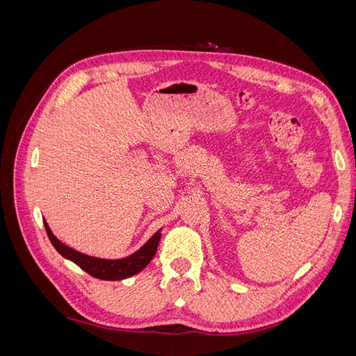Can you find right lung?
<instances>
[{"label": "right lung", "instance_id": "obj_1", "mask_svg": "<svg viewBox=\"0 0 356 356\" xmlns=\"http://www.w3.org/2000/svg\"><path fill=\"white\" fill-rule=\"evenodd\" d=\"M44 227L50 242L56 248V251L62 257H65L68 260L74 261L90 276L105 279V281H118V279H124L132 275H136L138 272H141L143 268L153 260V257L157 251L160 236H161V233L157 232L153 238L141 248V250L126 258H122V260H102V258L84 255L79 251L72 250V248L67 246L65 243H62L56 236L51 233L49 224L46 221H44Z\"/></svg>", "mask_w": 356, "mask_h": 356}]
</instances>
